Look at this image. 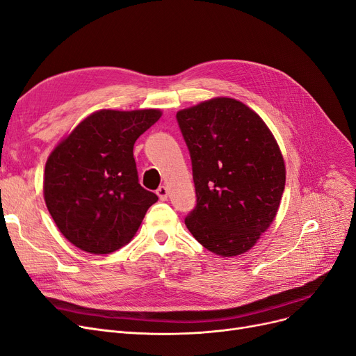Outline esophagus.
<instances>
[{
  "mask_svg": "<svg viewBox=\"0 0 356 356\" xmlns=\"http://www.w3.org/2000/svg\"><path fill=\"white\" fill-rule=\"evenodd\" d=\"M157 195H159L160 200H167V196H168L167 188H165V186H160V188L157 189Z\"/></svg>",
  "mask_w": 356,
  "mask_h": 356,
  "instance_id": "34e87169",
  "label": "esophagus"
}]
</instances>
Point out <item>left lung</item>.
<instances>
[{
  "label": "left lung",
  "instance_id": "8db88e82",
  "mask_svg": "<svg viewBox=\"0 0 356 356\" xmlns=\"http://www.w3.org/2000/svg\"><path fill=\"white\" fill-rule=\"evenodd\" d=\"M176 119L196 191L184 224L215 254L250 250L272 224L285 189V163L272 132L250 107L229 97L183 109Z\"/></svg>",
  "mask_w": 356,
  "mask_h": 356
}]
</instances>
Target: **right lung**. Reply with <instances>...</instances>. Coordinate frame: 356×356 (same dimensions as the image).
I'll return each mask as SVG.
<instances>
[{
  "mask_svg": "<svg viewBox=\"0 0 356 356\" xmlns=\"http://www.w3.org/2000/svg\"><path fill=\"white\" fill-rule=\"evenodd\" d=\"M161 118L157 109L99 111L46 161L43 193L64 237L92 254L128 244L159 197L138 180L134 144Z\"/></svg>",
  "mask_w": 356,
  "mask_h": 356,
  "instance_id": "obj_1",
  "label": "right lung"
}]
</instances>
